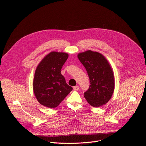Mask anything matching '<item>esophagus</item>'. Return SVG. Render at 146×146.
I'll return each mask as SVG.
<instances>
[{
	"label": "esophagus",
	"instance_id": "obj_1",
	"mask_svg": "<svg viewBox=\"0 0 146 146\" xmlns=\"http://www.w3.org/2000/svg\"><path fill=\"white\" fill-rule=\"evenodd\" d=\"M79 89V87L78 86H74V87H73V90H74L77 91V90H78Z\"/></svg>",
	"mask_w": 146,
	"mask_h": 146
}]
</instances>
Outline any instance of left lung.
I'll return each mask as SVG.
<instances>
[{"instance_id": "1", "label": "left lung", "mask_w": 146, "mask_h": 146, "mask_svg": "<svg viewBox=\"0 0 146 146\" xmlns=\"http://www.w3.org/2000/svg\"><path fill=\"white\" fill-rule=\"evenodd\" d=\"M78 57L90 80L89 88L84 96L94 107L106 104L110 100L115 87L113 73L108 60L101 53L91 50L79 53Z\"/></svg>"}]
</instances>
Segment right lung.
<instances>
[{
	"mask_svg": "<svg viewBox=\"0 0 146 146\" xmlns=\"http://www.w3.org/2000/svg\"><path fill=\"white\" fill-rule=\"evenodd\" d=\"M68 57L65 52H51L36 68L34 92L39 103L48 108H56L73 89L61 74V68Z\"/></svg>",
	"mask_w": 146,
	"mask_h": 146,
	"instance_id": "obj_1",
	"label": "right lung"
}]
</instances>
